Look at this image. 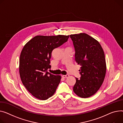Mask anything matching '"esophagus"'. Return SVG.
Segmentation results:
<instances>
[{"instance_id":"34e87169","label":"esophagus","mask_w":123,"mask_h":123,"mask_svg":"<svg viewBox=\"0 0 123 123\" xmlns=\"http://www.w3.org/2000/svg\"><path fill=\"white\" fill-rule=\"evenodd\" d=\"M62 77H63V78H66L69 77V75L68 74H66V75H63Z\"/></svg>"}]
</instances>
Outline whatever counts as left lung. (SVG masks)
I'll return each instance as SVG.
<instances>
[{
    "instance_id": "8db88e82",
    "label": "left lung",
    "mask_w": 123,
    "mask_h": 123,
    "mask_svg": "<svg viewBox=\"0 0 123 123\" xmlns=\"http://www.w3.org/2000/svg\"><path fill=\"white\" fill-rule=\"evenodd\" d=\"M75 48V61L80 65V75L73 91L79 96L87 98L94 94L102 85L106 71L105 54L96 39L85 33L70 35Z\"/></svg>"
}]
</instances>
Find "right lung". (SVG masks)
<instances>
[{
  "instance_id": "right-lung-1",
  "label": "right lung",
  "mask_w": 123,
  "mask_h": 123,
  "mask_svg": "<svg viewBox=\"0 0 123 123\" xmlns=\"http://www.w3.org/2000/svg\"><path fill=\"white\" fill-rule=\"evenodd\" d=\"M69 36H37L25 45L20 57L19 73L23 85L37 98L46 100L55 93L61 76L49 73L54 49L67 42Z\"/></svg>"
}]
</instances>
